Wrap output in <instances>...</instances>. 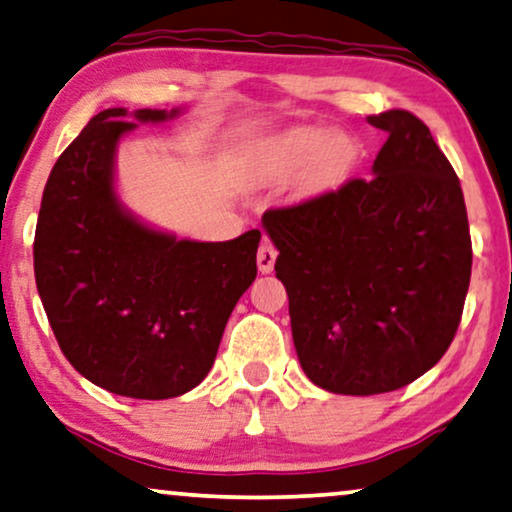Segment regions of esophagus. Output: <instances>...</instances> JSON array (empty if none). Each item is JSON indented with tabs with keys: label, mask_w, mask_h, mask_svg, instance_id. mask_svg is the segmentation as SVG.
I'll list each match as a JSON object with an SVG mask.
<instances>
[{
	"label": "esophagus",
	"mask_w": 512,
	"mask_h": 512,
	"mask_svg": "<svg viewBox=\"0 0 512 512\" xmlns=\"http://www.w3.org/2000/svg\"><path fill=\"white\" fill-rule=\"evenodd\" d=\"M276 257H278V252H276L274 245H271L269 241H262L260 250H257V269H260L262 274H269V271H274Z\"/></svg>",
	"instance_id": "esophagus-1"
}]
</instances>
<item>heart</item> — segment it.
<instances>
[{"mask_svg":"<svg viewBox=\"0 0 512 512\" xmlns=\"http://www.w3.org/2000/svg\"><path fill=\"white\" fill-rule=\"evenodd\" d=\"M349 166V140L320 126L290 128L271 140L262 154V175L267 180H283L306 168L304 187L309 192L337 185Z\"/></svg>","mask_w":512,"mask_h":512,"instance_id":"1","label":"heart"}]
</instances>
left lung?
Returning a JSON list of instances; mask_svg holds the SVG:
<instances>
[{
    "instance_id": "left-lung-1",
    "label": "left lung",
    "mask_w": 512,
    "mask_h": 512,
    "mask_svg": "<svg viewBox=\"0 0 512 512\" xmlns=\"http://www.w3.org/2000/svg\"><path fill=\"white\" fill-rule=\"evenodd\" d=\"M372 177L267 210L299 365L330 393L377 395L431 370L452 344L470 283L466 203L424 121L388 109Z\"/></svg>"
}]
</instances>
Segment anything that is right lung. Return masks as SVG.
Instances as JSON below:
<instances>
[{"label":"right lung","mask_w":512,"mask_h":512,"mask_svg":"<svg viewBox=\"0 0 512 512\" xmlns=\"http://www.w3.org/2000/svg\"><path fill=\"white\" fill-rule=\"evenodd\" d=\"M182 107H112L60 154L34 234V278L60 349L109 393L166 400L199 386L227 320L257 276L260 229L201 243L149 227L114 187L128 122L163 124Z\"/></svg>","instance_id":"obj_1"}]
</instances>
